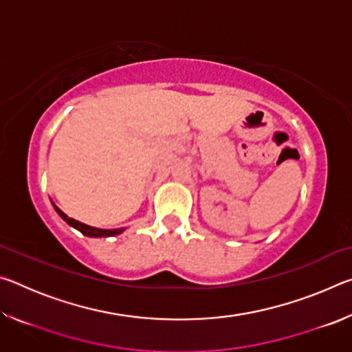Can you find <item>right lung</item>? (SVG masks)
Listing matches in <instances>:
<instances>
[{"label": "right lung", "mask_w": 352, "mask_h": 352, "mask_svg": "<svg viewBox=\"0 0 352 352\" xmlns=\"http://www.w3.org/2000/svg\"><path fill=\"white\" fill-rule=\"evenodd\" d=\"M54 205V204H52ZM54 208H56V211L58 212V216H60L65 222H67L68 225H71V226H74L76 230H79L82 234H85V236H90V237H107V236H116V234H119V233H122L124 230H100V228H94V226H90V225H85V223H82V222H79V220H74V219H71V217H68L67 214H65L63 211H60L58 210V208L54 205Z\"/></svg>", "instance_id": "right-lung-1"}]
</instances>
